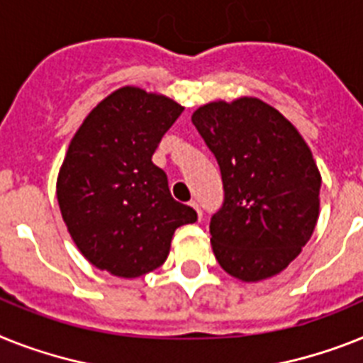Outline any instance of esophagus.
Wrapping results in <instances>:
<instances>
[{
  "mask_svg": "<svg viewBox=\"0 0 363 363\" xmlns=\"http://www.w3.org/2000/svg\"><path fill=\"white\" fill-rule=\"evenodd\" d=\"M189 206H191V208L194 209V211H196V215H199V220H202V209H200V206H199V202H191L189 203Z\"/></svg>",
  "mask_w": 363,
  "mask_h": 363,
  "instance_id": "34e87169",
  "label": "esophagus"
}]
</instances>
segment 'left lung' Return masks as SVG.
Segmentation results:
<instances>
[{
	"instance_id": "8db88e82",
	"label": "left lung",
	"mask_w": 363,
	"mask_h": 363,
	"mask_svg": "<svg viewBox=\"0 0 363 363\" xmlns=\"http://www.w3.org/2000/svg\"><path fill=\"white\" fill-rule=\"evenodd\" d=\"M220 169L224 202L209 233L218 265L242 282L282 272L319 218L321 174L306 140L265 101H211L191 116Z\"/></svg>"
}]
</instances>
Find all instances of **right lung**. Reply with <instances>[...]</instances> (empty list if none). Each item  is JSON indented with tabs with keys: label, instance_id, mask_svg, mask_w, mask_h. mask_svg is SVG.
<instances>
[{
	"label": "right lung",
	"instance_id": "obj_1",
	"mask_svg": "<svg viewBox=\"0 0 363 363\" xmlns=\"http://www.w3.org/2000/svg\"><path fill=\"white\" fill-rule=\"evenodd\" d=\"M184 107L139 86H122L89 113L57 178L62 220L79 252L121 278L161 267L176 228L196 211L172 199L152 155Z\"/></svg>",
	"mask_w": 363,
	"mask_h": 363
}]
</instances>
